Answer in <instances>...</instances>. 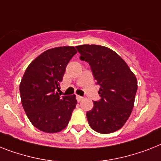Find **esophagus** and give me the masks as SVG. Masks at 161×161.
Instances as JSON below:
<instances>
[{
    "mask_svg": "<svg viewBox=\"0 0 161 161\" xmlns=\"http://www.w3.org/2000/svg\"><path fill=\"white\" fill-rule=\"evenodd\" d=\"M83 97H81V96H78V95H77L76 96V99H77V101L78 102H81L82 100H83Z\"/></svg>",
    "mask_w": 161,
    "mask_h": 161,
    "instance_id": "obj_1",
    "label": "esophagus"
}]
</instances>
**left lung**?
<instances>
[{
    "label": "left lung",
    "instance_id": "1",
    "mask_svg": "<svg viewBox=\"0 0 161 161\" xmlns=\"http://www.w3.org/2000/svg\"><path fill=\"white\" fill-rule=\"evenodd\" d=\"M80 59L88 63L92 75L100 85L101 99L86 113L89 126L102 134L119 130L130 117L137 91L136 78L117 53L95 44L77 46Z\"/></svg>",
    "mask_w": 161,
    "mask_h": 161
}]
</instances>
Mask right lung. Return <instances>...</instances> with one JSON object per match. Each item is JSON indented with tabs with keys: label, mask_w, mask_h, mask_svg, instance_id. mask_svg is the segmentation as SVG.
Here are the masks:
<instances>
[{
	"label": "right lung",
	"mask_w": 161,
	"mask_h": 161,
	"mask_svg": "<svg viewBox=\"0 0 161 161\" xmlns=\"http://www.w3.org/2000/svg\"><path fill=\"white\" fill-rule=\"evenodd\" d=\"M77 51L74 47L48 49L30 64L19 84L21 103L29 120L48 133L64 129L76 107L75 95L60 97L56 89L68 64Z\"/></svg>",
	"instance_id": "1"
}]
</instances>
